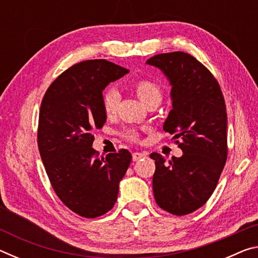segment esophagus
Returning a JSON list of instances; mask_svg holds the SVG:
<instances>
[{"instance_id":"obj_1","label":"esophagus","mask_w":258,"mask_h":258,"mask_svg":"<svg viewBox=\"0 0 258 258\" xmlns=\"http://www.w3.org/2000/svg\"><path fill=\"white\" fill-rule=\"evenodd\" d=\"M146 156H147V155L145 154V152H134V154L132 155V158H133L134 161H138V160H140V159L145 158Z\"/></svg>"}]
</instances>
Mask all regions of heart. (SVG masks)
I'll return each mask as SVG.
<instances>
[{"mask_svg": "<svg viewBox=\"0 0 258 258\" xmlns=\"http://www.w3.org/2000/svg\"><path fill=\"white\" fill-rule=\"evenodd\" d=\"M133 90L137 93L138 98L141 100L142 103L146 106L152 101L160 102L161 100V90L156 83L149 80H141L135 82L133 84ZM119 95L116 90H108L107 92L103 93L102 97V107L103 111L107 116H112L117 109V103H118ZM125 137L130 140H137L138 133L135 130L130 128L125 132Z\"/></svg>", "mask_w": 258, "mask_h": 258, "instance_id": "heart-1", "label": "heart"}]
</instances>
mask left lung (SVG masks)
Listing matches in <instances>:
<instances>
[{
    "label": "left lung",
    "mask_w": 258,
    "mask_h": 258,
    "mask_svg": "<svg viewBox=\"0 0 258 258\" xmlns=\"http://www.w3.org/2000/svg\"><path fill=\"white\" fill-rule=\"evenodd\" d=\"M147 64L158 68L171 85L172 110L164 131L180 139L183 155L166 163L154 152L152 187L156 203L174 215H186L204 206L223 171L226 143V109L215 77L184 52L157 54Z\"/></svg>",
    "instance_id": "8db88e82"
}]
</instances>
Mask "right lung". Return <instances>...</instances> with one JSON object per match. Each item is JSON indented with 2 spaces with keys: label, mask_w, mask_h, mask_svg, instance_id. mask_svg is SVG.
I'll return each instance as SVG.
<instances>
[{
  "label": "right lung",
  "mask_w": 258,
  "mask_h": 258,
  "mask_svg": "<svg viewBox=\"0 0 258 258\" xmlns=\"http://www.w3.org/2000/svg\"><path fill=\"white\" fill-rule=\"evenodd\" d=\"M127 73L103 59L83 61L61 74L43 98L37 133L41 158L56 196L83 217L110 211L132 160L125 149L99 157L91 134L107 120L102 91Z\"/></svg>",
  "instance_id": "add662e5"
}]
</instances>
